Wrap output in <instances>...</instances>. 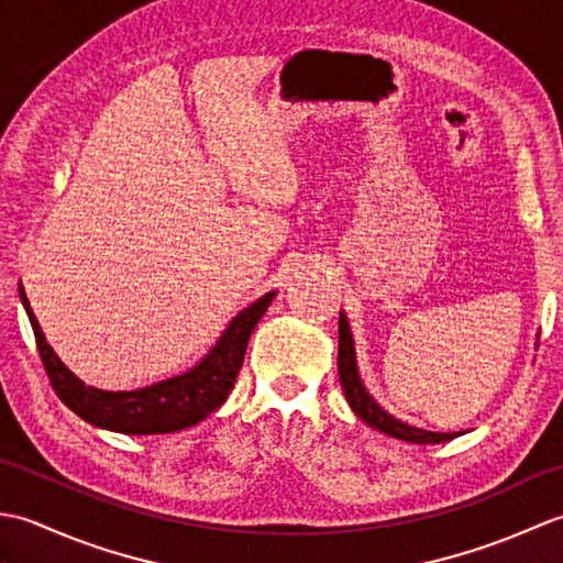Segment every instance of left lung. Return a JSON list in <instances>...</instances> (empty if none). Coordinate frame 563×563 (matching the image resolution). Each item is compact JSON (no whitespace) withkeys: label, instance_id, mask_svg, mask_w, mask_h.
Masks as SVG:
<instances>
[{"label":"left lung","instance_id":"obj_1","mask_svg":"<svg viewBox=\"0 0 563 563\" xmlns=\"http://www.w3.org/2000/svg\"><path fill=\"white\" fill-rule=\"evenodd\" d=\"M339 377H341L345 399H349L355 416L369 428L379 430V433L391 435L397 440H406V442H416V445H435V442H445V440H452L454 435H460V433H433V430L413 428L409 423L399 421V418L389 416L373 397H369L367 389L363 387L361 375H357L353 333L349 327V319H345L343 312L339 314Z\"/></svg>","mask_w":563,"mask_h":563}]
</instances>
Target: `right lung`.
Instances as JSON below:
<instances>
[{"mask_svg":"<svg viewBox=\"0 0 563 563\" xmlns=\"http://www.w3.org/2000/svg\"><path fill=\"white\" fill-rule=\"evenodd\" d=\"M19 295L33 327L35 345H38L45 373L51 377V385L63 404L97 428L125 435H157L196 426L214 409H220L227 394L234 387L239 367L244 363L251 331L258 324V319L266 314L275 290L242 309L198 365L186 369L184 375L162 379L157 385L133 391L97 389L84 385L79 377L71 375L51 345H47L38 319L31 312L26 292H23L21 285Z\"/></svg>","mask_w":563,"mask_h":563,"instance_id":"right-lung-1","label":"right lung"}]
</instances>
